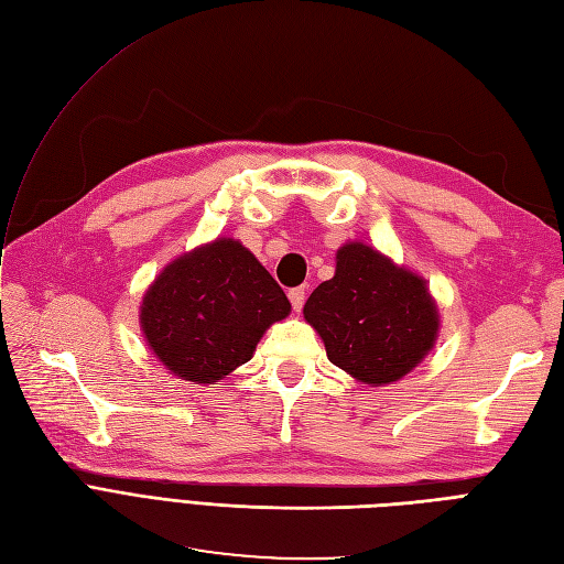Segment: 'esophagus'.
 <instances>
[{
	"label": "esophagus",
	"instance_id": "obj_1",
	"mask_svg": "<svg viewBox=\"0 0 564 564\" xmlns=\"http://www.w3.org/2000/svg\"><path fill=\"white\" fill-rule=\"evenodd\" d=\"M289 301H292L294 311H296V313H301L303 303H305V289H303V286H296V289H292V292H289Z\"/></svg>",
	"mask_w": 564,
	"mask_h": 564
}]
</instances>
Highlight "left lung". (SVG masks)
Segmentation results:
<instances>
[{
  "label": "left lung",
  "mask_w": 564,
  "mask_h": 564,
  "mask_svg": "<svg viewBox=\"0 0 564 564\" xmlns=\"http://www.w3.org/2000/svg\"><path fill=\"white\" fill-rule=\"evenodd\" d=\"M329 362L365 386L395 383L435 348L440 311L429 282L365 242L336 251L334 278L303 305Z\"/></svg>",
  "instance_id": "left-lung-1"
}]
</instances>
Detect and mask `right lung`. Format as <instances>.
Masks as SVG:
<instances>
[{
	"label": "right lung",
	"instance_id": "right-lung-1",
	"mask_svg": "<svg viewBox=\"0 0 564 564\" xmlns=\"http://www.w3.org/2000/svg\"><path fill=\"white\" fill-rule=\"evenodd\" d=\"M292 313L282 286L232 237L185 251L145 289L139 322L152 355L176 379L209 386L253 357Z\"/></svg>",
	"mask_w": 564,
	"mask_h": 564
}]
</instances>
